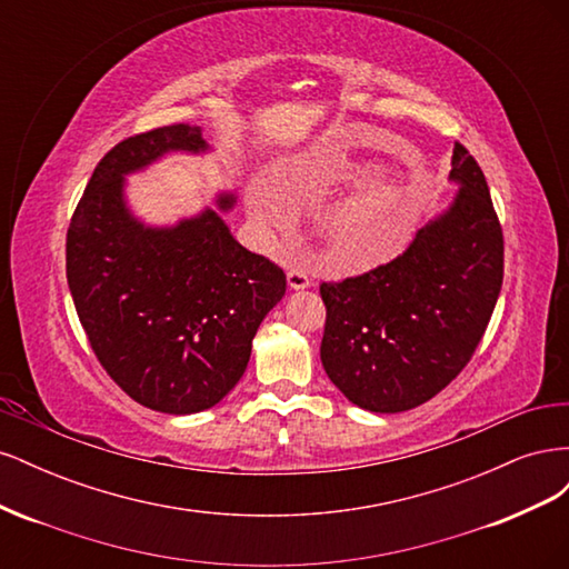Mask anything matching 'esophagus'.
Returning a JSON list of instances; mask_svg holds the SVG:
<instances>
[{"label": "esophagus", "mask_w": 569, "mask_h": 569, "mask_svg": "<svg viewBox=\"0 0 569 569\" xmlns=\"http://www.w3.org/2000/svg\"><path fill=\"white\" fill-rule=\"evenodd\" d=\"M287 282L291 289H306L311 287V280H308V274L301 268H289L287 270Z\"/></svg>", "instance_id": "1"}]
</instances>
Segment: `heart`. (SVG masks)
<instances>
[{
    "label": "heart",
    "instance_id": "obj_1",
    "mask_svg": "<svg viewBox=\"0 0 569 569\" xmlns=\"http://www.w3.org/2000/svg\"><path fill=\"white\" fill-rule=\"evenodd\" d=\"M320 168L313 178H335ZM253 216L266 226H278L282 211L268 192L251 199ZM420 211V197L391 178H375L343 206L332 222V234L341 244L349 268H370L387 261L408 239Z\"/></svg>",
    "mask_w": 569,
    "mask_h": 569
}]
</instances>
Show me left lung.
Listing matches in <instances>:
<instances>
[{"label": "left lung", "mask_w": 569, "mask_h": 569, "mask_svg": "<svg viewBox=\"0 0 569 569\" xmlns=\"http://www.w3.org/2000/svg\"><path fill=\"white\" fill-rule=\"evenodd\" d=\"M462 187L403 253L341 282H322L320 358L347 399L401 412L432 399L470 363L503 284V230L479 163L460 142Z\"/></svg>", "instance_id": "left-lung-1"}]
</instances>
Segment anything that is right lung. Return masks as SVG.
<instances>
[{
    "label": "right lung",
    "mask_w": 569,
    "mask_h": 569,
    "mask_svg": "<svg viewBox=\"0 0 569 569\" xmlns=\"http://www.w3.org/2000/svg\"><path fill=\"white\" fill-rule=\"evenodd\" d=\"M201 130L153 128L104 153L66 234V278L90 347L132 401L168 416L216 406L244 375L251 341L287 278L234 242L213 211L151 230L123 203V176L170 149L199 151ZM234 197H220L228 211Z\"/></svg>",
    "instance_id": "obj_1"
}]
</instances>
